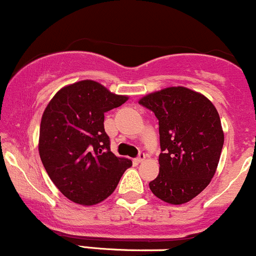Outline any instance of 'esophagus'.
Segmentation results:
<instances>
[{
  "label": "esophagus",
  "instance_id": "1",
  "mask_svg": "<svg viewBox=\"0 0 256 256\" xmlns=\"http://www.w3.org/2000/svg\"><path fill=\"white\" fill-rule=\"evenodd\" d=\"M145 158H146V156H145V154H144V152L139 154L138 158H136V164H142V162H144V161H145Z\"/></svg>",
  "mask_w": 256,
  "mask_h": 256
}]
</instances>
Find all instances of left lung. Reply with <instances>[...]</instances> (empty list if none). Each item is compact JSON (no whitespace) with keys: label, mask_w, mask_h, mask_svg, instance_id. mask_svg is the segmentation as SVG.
I'll use <instances>...</instances> for the list:
<instances>
[{"label":"left lung","mask_w":256,"mask_h":256,"mask_svg":"<svg viewBox=\"0 0 256 256\" xmlns=\"http://www.w3.org/2000/svg\"><path fill=\"white\" fill-rule=\"evenodd\" d=\"M139 104L158 120L160 172L150 190L164 202L186 204L216 173L224 142L218 112L206 96L186 86L164 88Z\"/></svg>","instance_id":"obj_1"}]
</instances>
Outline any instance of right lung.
Here are the masks:
<instances>
[{"label":"right lung","instance_id":"add662e5","mask_svg":"<svg viewBox=\"0 0 256 256\" xmlns=\"http://www.w3.org/2000/svg\"><path fill=\"white\" fill-rule=\"evenodd\" d=\"M94 80L66 85L41 117L39 154L48 177L76 204L96 205L116 189L132 161L110 150L105 112L128 100Z\"/></svg>","mask_w":256,"mask_h":256}]
</instances>
